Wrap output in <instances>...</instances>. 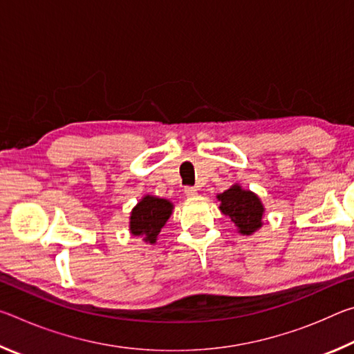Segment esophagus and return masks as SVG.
<instances>
[{"label":"esophagus","instance_id":"esophagus-1","mask_svg":"<svg viewBox=\"0 0 354 354\" xmlns=\"http://www.w3.org/2000/svg\"><path fill=\"white\" fill-rule=\"evenodd\" d=\"M184 194L189 196V198H192V196H196L198 195V190H196L195 187H185V190H184Z\"/></svg>","mask_w":354,"mask_h":354}]
</instances>
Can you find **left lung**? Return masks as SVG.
Instances as JSON below:
<instances>
[{
    "label": "left lung",
    "instance_id": "8db88e82",
    "mask_svg": "<svg viewBox=\"0 0 354 354\" xmlns=\"http://www.w3.org/2000/svg\"><path fill=\"white\" fill-rule=\"evenodd\" d=\"M220 201V211L231 218L242 236H253L263 225L262 201L254 192L243 189L241 184H232L223 194L217 195Z\"/></svg>",
    "mask_w": 354,
    "mask_h": 354
}]
</instances>
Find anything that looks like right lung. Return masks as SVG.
Wrapping results in <instances>:
<instances>
[{
  "label": "right lung",
  "instance_id": "obj_1",
  "mask_svg": "<svg viewBox=\"0 0 354 354\" xmlns=\"http://www.w3.org/2000/svg\"><path fill=\"white\" fill-rule=\"evenodd\" d=\"M173 203L154 195H143L129 215V232L145 243L158 242V236L173 214Z\"/></svg>",
  "mask_w": 354,
  "mask_h": 354
}]
</instances>
